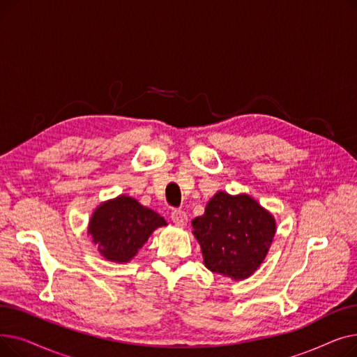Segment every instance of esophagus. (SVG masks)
<instances>
[{"label":"esophagus","instance_id":"esophagus-1","mask_svg":"<svg viewBox=\"0 0 357 357\" xmlns=\"http://www.w3.org/2000/svg\"><path fill=\"white\" fill-rule=\"evenodd\" d=\"M171 218H172L175 226H178V227H183V226H186V222H188V215H186V213L182 210L172 211Z\"/></svg>","mask_w":357,"mask_h":357}]
</instances>
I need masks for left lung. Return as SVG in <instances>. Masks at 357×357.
I'll return each instance as SVG.
<instances>
[{
  "instance_id": "8db88e82",
  "label": "left lung",
  "mask_w": 357,
  "mask_h": 357,
  "mask_svg": "<svg viewBox=\"0 0 357 357\" xmlns=\"http://www.w3.org/2000/svg\"><path fill=\"white\" fill-rule=\"evenodd\" d=\"M192 229L205 268L243 280L265 260L276 233V221L250 195L218 191L205 213L192 220Z\"/></svg>"
}]
</instances>
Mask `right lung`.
<instances>
[{"label":"right lung","mask_w":357,"mask_h":357,"mask_svg":"<svg viewBox=\"0 0 357 357\" xmlns=\"http://www.w3.org/2000/svg\"><path fill=\"white\" fill-rule=\"evenodd\" d=\"M162 226L166 221L158 213L135 198L120 195L98 205L89 220L88 234L104 259L127 264Z\"/></svg>","instance_id":"right-lung-1"}]
</instances>
